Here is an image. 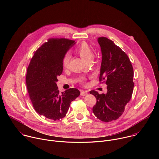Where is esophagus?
I'll return each instance as SVG.
<instances>
[{
    "label": "esophagus",
    "mask_w": 159,
    "mask_h": 159,
    "mask_svg": "<svg viewBox=\"0 0 159 159\" xmlns=\"http://www.w3.org/2000/svg\"><path fill=\"white\" fill-rule=\"evenodd\" d=\"M87 94V91H84V90H82L80 92V96H86Z\"/></svg>",
    "instance_id": "obj_1"
}]
</instances>
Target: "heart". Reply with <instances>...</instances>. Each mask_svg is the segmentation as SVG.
Wrapping results in <instances>:
<instances>
[{"label": "heart", "mask_w": 159, "mask_h": 159, "mask_svg": "<svg viewBox=\"0 0 159 159\" xmlns=\"http://www.w3.org/2000/svg\"><path fill=\"white\" fill-rule=\"evenodd\" d=\"M75 51L80 56V57H82L87 62L92 61L94 58V53L93 50L85 42H83L80 44L77 47ZM70 57L71 56L69 53H66L64 55L62 60V64L65 68H67L69 66Z\"/></svg>", "instance_id": "heart-1"}]
</instances>
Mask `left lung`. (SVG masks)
I'll return each mask as SVG.
<instances>
[{
	"label": "left lung",
	"instance_id": "obj_1",
	"mask_svg": "<svg viewBox=\"0 0 159 159\" xmlns=\"http://www.w3.org/2000/svg\"><path fill=\"white\" fill-rule=\"evenodd\" d=\"M98 41L102 52L99 82L107 85V94L90 90L97 100L93 108L95 116L102 121L116 120L123 113L133 90V69L128 55L112 40L99 37Z\"/></svg>",
	"mask_w": 159,
	"mask_h": 159
}]
</instances>
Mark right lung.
<instances>
[{"instance_id": "right-lung-1", "label": "right lung", "mask_w": 159, "mask_h": 159, "mask_svg": "<svg viewBox=\"0 0 159 159\" xmlns=\"http://www.w3.org/2000/svg\"><path fill=\"white\" fill-rule=\"evenodd\" d=\"M75 41L49 38L34 53L28 67L26 86L35 111L56 121L64 118L70 103L80 95L75 88L60 93L56 82L63 72L62 60Z\"/></svg>"}]
</instances>
